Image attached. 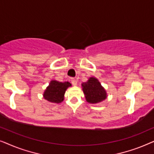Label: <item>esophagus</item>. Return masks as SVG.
<instances>
[{
	"mask_svg": "<svg viewBox=\"0 0 154 154\" xmlns=\"http://www.w3.org/2000/svg\"><path fill=\"white\" fill-rule=\"evenodd\" d=\"M71 83H72L73 85H77V81L75 79H71Z\"/></svg>",
	"mask_w": 154,
	"mask_h": 154,
	"instance_id": "esophagus-1",
	"label": "esophagus"
}]
</instances>
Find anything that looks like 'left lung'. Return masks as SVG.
Instances as JSON below:
<instances>
[{
	"label": "left lung",
	"mask_w": 154,
	"mask_h": 154,
	"mask_svg": "<svg viewBox=\"0 0 154 154\" xmlns=\"http://www.w3.org/2000/svg\"><path fill=\"white\" fill-rule=\"evenodd\" d=\"M82 87L88 102L97 104L107 97L106 90L96 78L90 77L87 82L82 83Z\"/></svg>",
	"instance_id": "left-lung-1"
}]
</instances>
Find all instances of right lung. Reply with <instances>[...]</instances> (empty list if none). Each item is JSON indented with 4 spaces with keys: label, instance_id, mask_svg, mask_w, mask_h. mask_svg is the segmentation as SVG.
Listing matches in <instances>:
<instances>
[{
    "label": "right lung",
    "instance_id": "1",
    "mask_svg": "<svg viewBox=\"0 0 154 154\" xmlns=\"http://www.w3.org/2000/svg\"><path fill=\"white\" fill-rule=\"evenodd\" d=\"M71 86L69 82H59L51 81L43 93V97L52 103H61L63 102L65 92L67 88Z\"/></svg>",
    "mask_w": 154,
    "mask_h": 154
}]
</instances>
